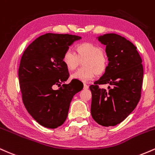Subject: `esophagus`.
Returning <instances> with one entry per match:
<instances>
[{"mask_svg": "<svg viewBox=\"0 0 155 155\" xmlns=\"http://www.w3.org/2000/svg\"><path fill=\"white\" fill-rule=\"evenodd\" d=\"M83 88H84V89H88V85L87 84H85V83H84V85H83Z\"/></svg>", "mask_w": 155, "mask_h": 155, "instance_id": "obj_1", "label": "esophagus"}]
</instances>
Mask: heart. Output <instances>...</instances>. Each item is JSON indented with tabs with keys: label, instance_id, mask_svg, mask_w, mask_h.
<instances>
[{
	"label": "heart",
	"instance_id": "obj_1",
	"mask_svg": "<svg viewBox=\"0 0 155 155\" xmlns=\"http://www.w3.org/2000/svg\"><path fill=\"white\" fill-rule=\"evenodd\" d=\"M74 50L75 54L67 50L61 58L64 66L70 72L75 70L82 61L83 67L72 74V79L87 82L94 79L96 74L101 75L107 70L108 59L101 47L85 42L76 45Z\"/></svg>",
	"mask_w": 155,
	"mask_h": 155
}]
</instances>
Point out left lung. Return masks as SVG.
Returning a JSON list of instances; mask_svg holds the SVG:
<instances>
[{"instance_id": "1", "label": "left lung", "mask_w": 155, "mask_h": 155, "mask_svg": "<svg viewBox=\"0 0 155 155\" xmlns=\"http://www.w3.org/2000/svg\"><path fill=\"white\" fill-rule=\"evenodd\" d=\"M106 45L109 64L104 74L91 85L93 119L102 126H114L123 122L141 98L143 69L136 47L119 35L110 33L98 37ZM107 84L108 89H100Z\"/></svg>"}]
</instances>
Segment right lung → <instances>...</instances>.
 <instances>
[{
    "label": "right lung",
    "instance_id": "1",
    "mask_svg": "<svg viewBox=\"0 0 155 155\" xmlns=\"http://www.w3.org/2000/svg\"><path fill=\"white\" fill-rule=\"evenodd\" d=\"M81 38L46 33L30 43L21 56L19 80L23 103L29 114L45 128H56L64 123L72 98L83 88L77 87L73 80L64 83L70 74L61 61L69 46ZM55 85L61 87L55 90Z\"/></svg>",
    "mask_w": 155,
    "mask_h": 155
}]
</instances>
